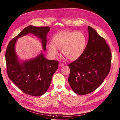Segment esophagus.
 <instances>
[{"mask_svg": "<svg viewBox=\"0 0 120 120\" xmlns=\"http://www.w3.org/2000/svg\"><path fill=\"white\" fill-rule=\"evenodd\" d=\"M64 65V64H63V63H59V66L60 67H61V66H63Z\"/></svg>", "mask_w": 120, "mask_h": 120, "instance_id": "34e87169", "label": "esophagus"}]
</instances>
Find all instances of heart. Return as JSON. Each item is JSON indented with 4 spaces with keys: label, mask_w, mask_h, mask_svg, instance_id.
Instances as JSON below:
<instances>
[{
    "label": "heart",
    "mask_w": 120,
    "mask_h": 120,
    "mask_svg": "<svg viewBox=\"0 0 120 120\" xmlns=\"http://www.w3.org/2000/svg\"><path fill=\"white\" fill-rule=\"evenodd\" d=\"M86 37L80 31H63L56 34L51 40L52 44L47 45V52L52 58L59 55L58 49L69 60L78 59L83 54L86 45Z\"/></svg>",
    "instance_id": "1"
}]
</instances>
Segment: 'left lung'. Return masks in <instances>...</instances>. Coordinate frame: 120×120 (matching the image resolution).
<instances>
[{
  "label": "left lung",
  "mask_w": 120,
  "mask_h": 120,
  "mask_svg": "<svg viewBox=\"0 0 120 120\" xmlns=\"http://www.w3.org/2000/svg\"><path fill=\"white\" fill-rule=\"evenodd\" d=\"M89 40L80 57L68 65V82L75 94L85 95L99 87L110 71L111 53L105 39L88 26Z\"/></svg>",
  "instance_id": "1"
}]
</instances>
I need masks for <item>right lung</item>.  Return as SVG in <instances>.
Instances as JSON below:
<instances>
[{
	"label": "right lung",
	"instance_id": "1",
	"mask_svg": "<svg viewBox=\"0 0 120 120\" xmlns=\"http://www.w3.org/2000/svg\"><path fill=\"white\" fill-rule=\"evenodd\" d=\"M49 26H29L13 38L7 46L5 58L7 72L9 79L24 93L39 96L45 93L52 76L58 68L59 62L46 59L43 53L27 60L20 61L15 51L17 39L30 33L40 39L44 51L46 50V36Z\"/></svg>",
	"mask_w": 120,
	"mask_h": 120
}]
</instances>
